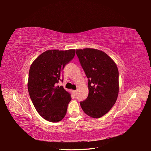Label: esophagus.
Here are the masks:
<instances>
[{"instance_id":"esophagus-1","label":"esophagus","mask_w":151,"mask_h":151,"mask_svg":"<svg viewBox=\"0 0 151 151\" xmlns=\"http://www.w3.org/2000/svg\"><path fill=\"white\" fill-rule=\"evenodd\" d=\"M73 93L75 94V95L76 94V93H77V91L76 90H74V91H73Z\"/></svg>"}]
</instances>
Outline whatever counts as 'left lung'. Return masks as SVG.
I'll return each mask as SVG.
<instances>
[{"mask_svg":"<svg viewBox=\"0 0 151 151\" xmlns=\"http://www.w3.org/2000/svg\"><path fill=\"white\" fill-rule=\"evenodd\" d=\"M88 78L89 94L80 106L92 118L102 117L111 109L119 91V70L115 62L104 52L96 49L76 50Z\"/></svg>","mask_w":151,"mask_h":151,"instance_id":"obj_1","label":"left lung"}]
</instances>
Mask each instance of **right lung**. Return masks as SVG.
Wrapping results in <instances>:
<instances>
[{
    "label": "right lung",
    "mask_w": 151,
    "mask_h": 151,
    "mask_svg": "<svg viewBox=\"0 0 151 151\" xmlns=\"http://www.w3.org/2000/svg\"><path fill=\"white\" fill-rule=\"evenodd\" d=\"M75 49L48 50L39 55L29 71L28 89L31 101L43 119L58 122L66 115L71 97L63 86L62 70L73 59Z\"/></svg>",
    "instance_id": "1"
}]
</instances>
